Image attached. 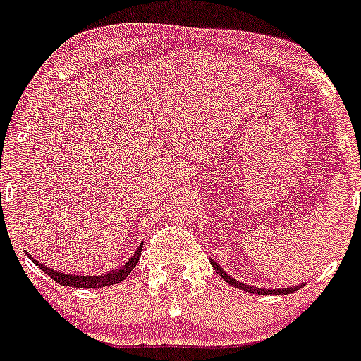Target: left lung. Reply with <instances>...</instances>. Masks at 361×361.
Wrapping results in <instances>:
<instances>
[{"mask_svg":"<svg viewBox=\"0 0 361 361\" xmlns=\"http://www.w3.org/2000/svg\"><path fill=\"white\" fill-rule=\"evenodd\" d=\"M211 265H213L214 271H216L218 274H220L221 278L228 283V285L235 286V288H239V290H245V292H248V293H258V295H283L285 293V295H288V293L297 292V290H300L302 286H304V285H297V286H290V288H276V290L258 288V286H250V285H246V283H241V281H238V279L231 278V276H228L227 272H225L224 269H221L214 260H211Z\"/></svg>","mask_w":361,"mask_h":361,"instance_id":"obj_1","label":"left lung"}]
</instances>
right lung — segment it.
<instances>
[{
    "label": "right lung",
    "mask_w": 361,
    "mask_h": 361,
    "mask_svg": "<svg viewBox=\"0 0 361 361\" xmlns=\"http://www.w3.org/2000/svg\"><path fill=\"white\" fill-rule=\"evenodd\" d=\"M141 248H143V245H141L140 248L136 250V253H134L133 257H130L129 260H127L126 265H122V267H120V269H115V271H110V272H106V274H101V276L64 274V272L54 271V269L47 267V265H43V264H39V262L35 260V258H32L31 255H27V257L31 258L32 264L38 265V267L42 269V271L45 272V274H49L50 278H52L56 283H59L61 286H73V288H103V286L116 285V283L123 281V279H126L127 276L130 274V271H133V269L136 267L137 260H140Z\"/></svg>",
    "instance_id": "add662e5"
}]
</instances>
